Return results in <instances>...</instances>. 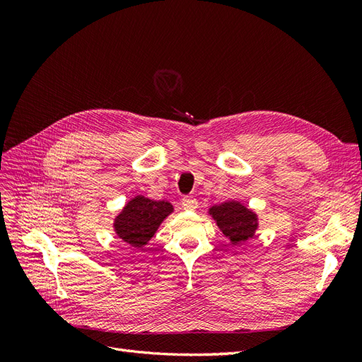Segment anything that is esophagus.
<instances>
[{
	"instance_id": "34e87169",
	"label": "esophagus",
	"mask_w": 362,
	"mask_h": 362,
	"mask_svg": "<svg viewBox=\"0 0 362 362\" xmlns=\"http://www.w3.org/2000/svg\"><path fill=\"white\" fill-rule=\"evenodd\" d=\"M181 204L184 210H196V208H198V199H196L194 196H184L181 199Z\"/></svg>"
}]
</instances>
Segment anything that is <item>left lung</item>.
Instances as JSON below:
<instances>
[{"instance_id": "left-lung-1", "label": "left lung", "mask_w": 362, "mask_h": 362, "mask_svg": "<svg viewBox=\"0 0 362 362\" xmlns=\"http://www.w3.org/2000/svg\"><path fill=\"white\" fill-rule=\"evenodd\" d=\"M210 213L217 222L222 233L231 240L233 243L246 242L255 233L257 217L255 214L234 201L221 205H214Z\"/></svg>"}]
</instances>
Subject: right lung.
Returning a JSON list of instances; mask_svg holds the SVG:
<instances>
[{
    "label": "right lung",
    "mask_w": 362,
    "mask_h": 362,
    "mask_svg": "<svg viewBox=\"0 0 362 362\" xmlns=\"http://www.w3.org/2000/svg\"><path fill=\"white\" fill-rule=\"evenodd\" d=\"M170 213L172 205L168 201H151L137 196L127 204L116 218V234L133 247H141L149 242Z\"/></svg>",
    "instance_id": "right-lung-1"
}]
</instances>
